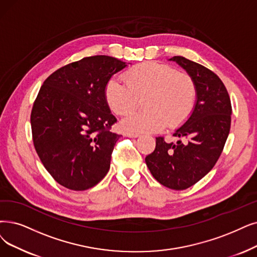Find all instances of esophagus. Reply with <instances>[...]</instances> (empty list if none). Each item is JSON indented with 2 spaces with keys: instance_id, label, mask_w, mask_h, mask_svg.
<instances>
[{
  "instance_id": "obj_1",
  "label": "esophagus",
  "mask_w": 257,
  "mask_h": 257,
  "mask_svg": "<svg viewBox=\"0 0 257 257\" xmlns=\"http://www.w3.org/2000/svg\"><path fill=\"white\" fill-rule=\"evenodd\" d=\"M123 135H124L125 137H130V138L139 137V134H137V133H131V132H124V133H123Z\"/></svg>"
}]
</instances>
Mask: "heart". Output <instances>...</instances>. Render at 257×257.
Listing matches in <instances>:
<instances>
[{
	"mask_svg": "<svg viewBox=\"0 0 257 257\" xmlns=\"http://www.w3.org/2000/svg\"><path fill=\"white\" fill-rule=\"evenodd\" d=\"M123 82L111 78L104 87L108 108L119 116L130 114L143 99L147 109L132 114L121 121V126L131 133H154L164 126L176 128L182 125L195 106L196 87L186 73L173 67L145 62L126 70Z\"/></svg>",
	"mask_w": 257,
	"mask_h": 257,
	"instance_id": "1",
	"label": "heart"
}]
</instances>
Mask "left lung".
<instances>
[{
    "mask_svg": "<svg viewBox=\"0 0 257 257\" xmlns=\"http://www.w3.org/2000/svg\"><path fill=\"white\" fill-rule=\"evenodd\" d=\"M187 71L196 87V102L189 119L174 132V143L156 138V148L146 163L162 186L186 190L213 169L231 127V101L222 81L212 70L184 57L170 59Z\"/></svg>",
    "mask_w": 257,
    "mask_h": 257,
    "instance_id": "1",
    "label": "left lung"
}]
</instances>
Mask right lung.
Segmentation results:
<instances>
[{
  "mask_svg": "<svg viewBox=\"0 0 257 257\" xmlns=\"http://www.w3.org/2000/svg\"><path fill=\"white\" fill-rule=\"evenodd\" d=\"M109 56H93L51 74L34 103V146L41 161L61 186L74 191L95 187L107 174L120 135L104 99L106 82L125 68Z\"/></svg>",
  "mask_w": 257,
  "mask_h": 257,
  "instance_id": "right-lung-1",
  "label": "right lung"
}]
</instances>
